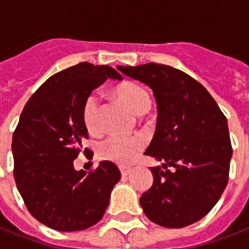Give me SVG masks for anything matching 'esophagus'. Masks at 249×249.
I'll list each match as a JSON object with an SVG mask.
<instances>
[{"instance_id": "obj_1", "label": "esophagus", "mask_w": 249, "mask_h": 249, "mask_svg": "<svg viewBox=\"0 0 249 249\" xmlns=\"http://www.w3.org/2000/svg\"><path fill=\"white\" fill-rule=\"evenodd\" d=\"M132 171V167H128V166H121V174L123 175V177H126V175H128Z\"/></svg>"}]
</instances>
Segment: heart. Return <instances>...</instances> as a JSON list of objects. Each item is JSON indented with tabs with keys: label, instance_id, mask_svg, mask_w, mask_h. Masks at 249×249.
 <instances>
[{
	"label": "heart",
	"instance_id": "b5f03b06",
	"mask_svg": "<svg viewBox=\"0 0 249 249\" xmlns=\"http://www.w3.org/2000/svg\"><path fill=\"white\" fill-rule=\"evenodd\" d=\"M117 94L131 110L136 114L148 111L151 107V97L142 86L127 82L117 88ZM83 123L89 132H96L100 127V98L97 93H90L83 105ZM145 139L142 135H111L98 145V155L103 159L119 165L132 162L142 148Z\"/></svg>",
	"mask_w": 249,
	"mask_h": 249
}]
</instances>
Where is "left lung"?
Returning <instances> with one entry per match:
<instances>
[{
    "mask_svg": "<svg viewBox=\"0 0 249 249\" xmlns=\"http://www.w3.org/2000/svg\"><path fill=\"white\" fill-rule=\"evenodd\" d=\"M117 69L149 87L157 103L145 155L162 166L151 167L153 184L140 197L142 211L170 229L197 222L226 188L232 156L226 117L211 93L178 69L159 63Z\"/></svg>",
    "mask_w": 249,
    "mask_h": 249,
    "instance_id": "left-lung-1",
    "label": "left lung"
}]
</instances>
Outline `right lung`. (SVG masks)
Masks as SVG:
<instances>
[{
    "label": "right lung",
    "mask_w": 249,
    "mask_h": 249,
    "mask_svg": "<svg viewBox=\"0 0 249 249\" xmlns=\"http://www.w3.org/2000/svg\"><path fill=\"white\" fill-rule=\"evenodd\" d=\"M107 79L122 76L113 67L88 62L59 71L31 96L13 135L17 187L31 214L54 230H84L97 223L121 179L110 161H101L88 175L74 167L82 140L88 138L83 105Z\"/></svg>",
    "instance_id": "1"
}]
</instances>
